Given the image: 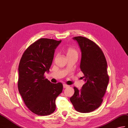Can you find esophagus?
Returning a JSON list of instances; mask_svg holds the SVG:
<instances>
[{
    "instance_id": "1",
    "label": "esophagus",
    "mask_w": 128,
    "mask_h": 128,
    "mask_svg": "<svg viewBox=\"0 0 128 128\" xmlns=\"http://www.w3.org/2000/svg\"><path fill=\"white\" fill-rule=\"evenodd\" d=\"M69 87V86L66 84H63V88H67V87Z\"/></svg>"
}]
</instances>
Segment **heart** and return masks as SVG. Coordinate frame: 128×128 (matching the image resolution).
I'll list each match as a JSON object with an SVG mask.
<instances>
[{
	"instance_id": "1",
	"label": "heart",
	"mask_w": 128,
	"mask_h": 128,
	"mask_svg": "<svg viewBox=\"0 0 128 128\" xmlns=\"http://www.w3.org/2000/svg\"><path fill=\"white\" fill-rule=\"evenodd\" d=\"M78 53L76 50H75L73 47H69L66 50V55L67 57L68 56H71L73 55H77L78 56Z\"/></svg>"
}]
</instances>
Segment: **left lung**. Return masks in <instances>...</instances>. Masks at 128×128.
<instances>
[{
  "label": "left lung",
  "mask_w": 128,
  "mask_h": 128,
  "mask_svg": "<svg viewBox=\"0 0 128 128\" xmlns=\"http://www.w3.org/2000/svg\"><path fill=\"white\" fill-rule=\"evenodd\" d=\"M73 39L77 41L81 51L80 69L85 84L81 90L74 87L75 93L70 100L77 111L90 112L102 104L108 87L107 62L102 50L93 41L83 36Z\"/></svg>",
  "instance_id": "obj_1"
}]
</instances>
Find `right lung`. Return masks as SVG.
I'll use <instances>...</instances> for the list:
<instances>
[{
	"label": "right lung",
	"instance_id": "1",
	"mask_svg": "<svg viewBox=\"0 0 128 128\" xmlns=\"http://www.w3.org/2000/svg\"><path fill=\"white\" fill-rule=\"evenodd\" d=\"M62 40L41 38L29 46L22 55L18 66V88L26 107L34 114L47 116L55 111L56 99L63 84H52L45 78Z\"/></svg>",
	"mask_w": 128,
	"mask_h": 128
}]
</instances>
